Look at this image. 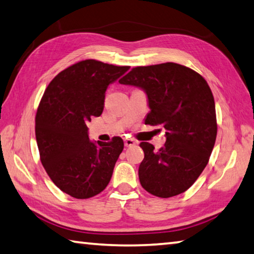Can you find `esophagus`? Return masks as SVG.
Segmentation results:
<instances>
[{
    "label": "esophagus",
    "instance_id": "esophagus-1",
    "mask_svg": "<svg viewBox=\"0 0 254 254\" xmlns=\"http://www.w3.org/2000/svg\"><path fill=\"white\" fill-rule=\"evenodd\" d=\"M136 144V141L135 140H133V139H126L124 140V145L126 146H133V145H135Z\"/></svg>",
    "mask_w": 254,
    "mask_h": 254
}]
</instances>
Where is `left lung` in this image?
Returning <instances> with one entry per match:
<instances>
[{"instance_id":"left-lung-1","label":"left lung","mask_w":254,"mask_h":254,"mask_svg":"<svg viewBox=\"0 0 254 254\" xmlns=\"http://www.w3.org/2000/svg\"><path fill=\"white\" fill-rule=\"evenodd\" d=\"M119 82L145 91L151 109L145 124L167 131L160 150L140 143L141 186L159 197L181 194L200 177L215 143L218 126L209 84L192 68L172 62L133 67Z\"/></svg>"}]
</instances>
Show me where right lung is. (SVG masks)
Masks as SVG:
<instances>
[{
	"label": "right lung",
	"instance_id": "right-lung-1",
	"mask_svg": "<svg viewBox=\"0 0 254 254\" xmlns=\"http://www.w3.org/2000/svg\"><path fill=\"white\" fill-rule=\"evenodd\" d=\"M128 68L80 61L60 72L41 99L35 117L41 162L55 186L75 199L99 194L111 180L123 140L92 142L86 124L102 114L108 86Z\"/></svg>",
	"mask_w": 254,
	"mask_h": 254
}]
</instances>
